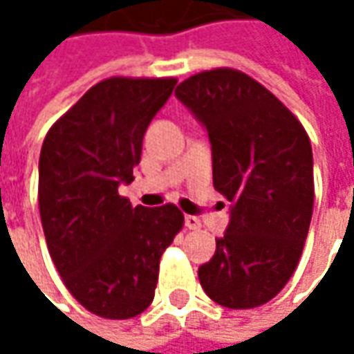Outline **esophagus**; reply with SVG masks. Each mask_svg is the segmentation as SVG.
<instances>
[{"mask_svg": "<svg viewBox=\"0 0 354 354\" xmlns=\"http://www.w3.org/2000/svg\"><path fill=\"white\" fill-rule=\"evenodd\" d=\"M185 226H187L189 230H197V228H201V221H198L197 216L187 214V216H185Z\"/></svg>", "mask_w": 354, "mask_h": 354, "instance_id": "1", "label": "esophagus"}]
</instances>
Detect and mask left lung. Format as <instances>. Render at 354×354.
<instances>
[{
	"label": "left lung",
	"mask_w": 354,
	"mask_h": 354,
	"mask_svg": "<svg viewBox=\"0 0 354 354\" xmlns=\"http://www.w3.org/2000/svg\"><path fill=\"white\" fill-rule=\"evenodd\" d=\"M175 94L209 131L212 183L232 203L198 281L218 306H264L290 281L306 244L315 197L309 136L270 90L236 68L197 73Z\"/></svg>",
	"instance_id": "8db88e82"
}]
</instances>
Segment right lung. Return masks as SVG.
Returning a JSON list of instances; mask_svg holds the SVG:
<instances>
[{
  "label": "right lung",
  "mask_w": 354,
  "mask_h": 354,
  "mask_svg": "<svg viewBox=\"0 0 354 354\" xmlns=\"http://www.w3.org/2000/svg\"><path fill=\"white\" fill-rule=\"evenodd\" d=\"M177 78L100 80L47 131L39 157V212L66 290L90 313L129 319L153 301L159 260L183 228L175 205L131 207L143 133Z\"/></svg>",
  "instance_id": "1"
}]
</instances>
